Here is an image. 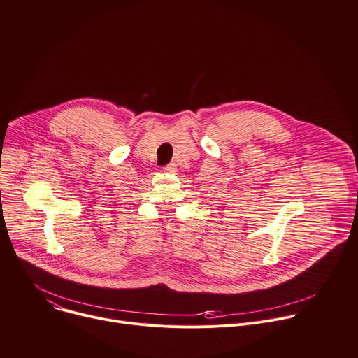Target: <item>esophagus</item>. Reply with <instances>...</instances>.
Instances as JSON below:
<instances>
[{
	"label": "esophagus",
	"instance_id": "34e87169",
	"mask_svg": "<svg viewBox=\"0 0 358 358\" xmlns=\"http://www.w3.org/2000/svg\"><path fill=\"white\" fill-rule=\"evenodd\" d=\"M163 171L173 174V173L177 171V164H176V163H170V164H167V166L163 167Z\"/></svg>",
	"mask_w": 358,
	"mask_h": 358
}]
</instances>
